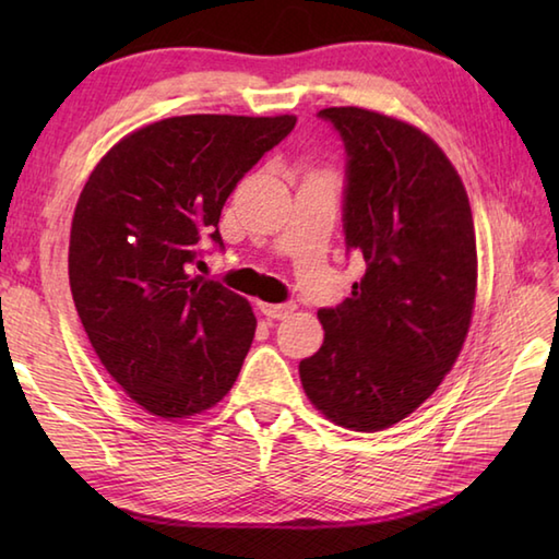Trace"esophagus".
I'll list each match as a JSON object with an SVG mask.
<instances>
[{"mask_svg":"<svg viewBox=\"0 0 559 559\" xmlns=\"http://www.w3.org/2000/svg\"><path fill=\"white\" fill-rule=\"evenodd\" d=\"M259 310L264 312L269 319H286L293 314L295 305L293 302H278V305H269V302H259Z\"/></svg>","mask_w":559,"mask_h":559,"instance_id":"1","label":"esophagus"}]
</instances>
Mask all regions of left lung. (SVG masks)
<instances>
[{
	"instance_id": "left-lung-1",
	"label": "left lung",
	"mask_w": 559,
	"mask_h": 559,
	"mask_svg": "<svg viewBox=\"0 0 559 559\" xmlns=\"http://www.w3.org/2000/svg\"><path fill=\"white\" fill-rule=\"evenodd\" d=\"M317 117L346 148L343 233L365 276L317 312L324 343L300 379L329 420L377 432L432 396L459 358L476 302V230L459 173L420 129L362 108Z\"/></svg>"
}]
</instances>
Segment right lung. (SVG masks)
Wrapping results in <instances>:
<instances>
[{"mask_svg": "<svg viewBox=\"0 0 559 559\" xmlns=\"http://www.w3.org/2000/svg\"><path fill=\"white\" fill-rule=\"evenodd\" d=\"M295 127L293 115H185L115 144L71 221L69 286L93 350L129 399L187 418L228 394L252 346V307L194 276L223 249L225 199Z\"/></svg>", "mask_w": 559, "mask_h": 559, "instance_id": "right-lung-1", "label": "right lung"}]
</instances>
